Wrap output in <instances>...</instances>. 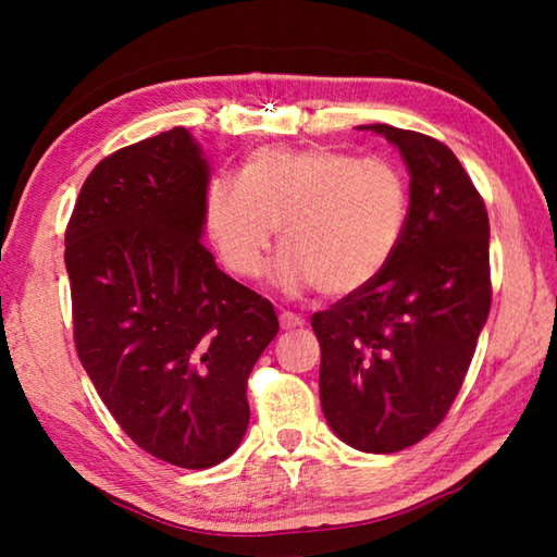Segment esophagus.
Here are the masks:
<instances>
[{
  "mask_svg": "<svg viewBox=\"0 0 557 557\" xmlns=\"http://www.w3.org/2000/svg\"><path fill=\"white\" fill-rule=\"evenodd\" d=\"M305 324V319H301L299 314H295V312H282L280 314V326L282 329H297V326H301Z\"/></svg>",
  "mask_w": 557,
  "mask_h": 557,
  "instance_id": "esophagus-1",
  "label": "esophagus"
}]
</instances>
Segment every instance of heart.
I'll use <instances>...</instances> for the list:
<instances>
[{
  "mask_svg": "<svg viewBox=\"0 0 557 557\" xmlns=\"http://www.w3.org/2000/svg\"><path fill=\"white\" fill-rule=\"evenodd\" d=\"M206 233L225 268L260 277L280 228L275 285L285 295L344 297L381 275L408 221V184L379 157L338 149H258L238 182L213 178Z\"/></svg>",
  "mask_w": 557,
  "mask_h": 557,
  "instance_id": "obj_1",
  "label": "heart"
}]
</instances>
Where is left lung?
Wrapping results in <instances>:
<instances>
[{"mask_svg": "<svg viewBox=\"0 0 557 557\" xmlns=\"http://www.w3.org/2000/svg\"><path fill=\"white\" fill-rule=\"evenodd\" d=\"M398 147L410 209L398 250L371 285L312 317L329 428L391 455L428 437L455 403L492 307L484 199L447 145L361 125Z\"/></svg>", "mask_w": 557, "mask_h": 557, "instance_id": "obj_1", "label": "left lung"}]
</instances>
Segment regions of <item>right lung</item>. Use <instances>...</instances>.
<instances>
[{
  "mask_svg": "<svg viewBox=\"0 0 557 557\" xmlns=\"http://www.w3.org/2000/svg\"><path fill=\"white\" fill-rule=\"evenodd\" d=\"M206 188L201 147L174 127L102 159L65 228L83 369L137 447L184 469L238 449L248 375L280 329L203 248Z\"/></svg>",
  "mask_w": 557,
  "mask_h": 557,
  "instance_id": "1",
  "label": "right lung"
}]
</instances>
